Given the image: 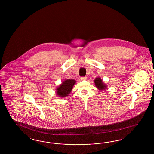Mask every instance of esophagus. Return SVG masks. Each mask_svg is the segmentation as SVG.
I'll return each instance as SVG.
<instances>
[{"mask_svg":"<svg viewBox=\"0 0 154 154\" xmlns=\"http://www.w3.org/2000/svg\"><path fill=\"white\" fill-rule=\"evenodd\" d=\"M87 79V78H86V77H81V79H80V80H86Z\"/></svg>","mask_w":154,"mask_h":154,"instance_id":"34e87169","label":"esophagus"}]
</instances>
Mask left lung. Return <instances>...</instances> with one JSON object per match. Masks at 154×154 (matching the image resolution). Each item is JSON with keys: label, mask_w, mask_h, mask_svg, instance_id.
<instances>
[{"label": "left lung", "mask_w": 154, "mask_h": 154, "mask_svg": "<svg viewBox=\"0 0 154 154\" xmlns=\"http://www.w3.org/2000/svg\"><path fill=\"white\" fill-rule=\"evenodd\" d=\"M95 86L99 91H104L107 89V86L100 77H97L94 80Z\"/></svg>", "instance_id": "1"}]
</instances>
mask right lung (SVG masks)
<instances>
[{
    "label": "right lung",
    "mask_w": 154,
    "mask_h": 154,
    "mask_svg": "<svg viewBox=\"0 0 154 154\" xmlns=\"http://www.w3.org/2000/svg\"><path fill=\"white\" fill-rule=\"evenodd\" d=\"M76 81L73 79H67L62 81L61 84L56 89L55 93L58 97H65L72 92Z\"/></svg>",
    "instance_id": "add662e5"
}]
</instances>
